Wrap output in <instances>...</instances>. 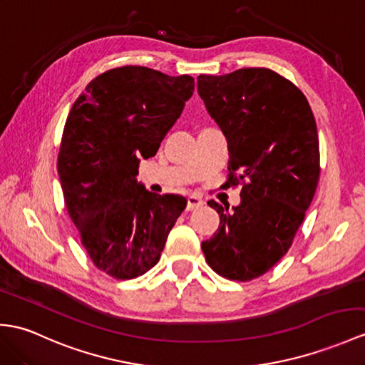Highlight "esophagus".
<instances>
[{
	"mask_svg": "<svg viewBox=\"0 0 365 365\" xmlns=\"http://www.w3.org/2000/svg\"><path fill=\"white\" fill-rule=\"evenodd\" d=\"M200 205H203L202 197L196 196V194H191V196L188 197V205H186V210L191 211V210L197 208V207H200Z\"/></svg>",
	"mask_w": 365,
	"mask_h": 365,
	"instance_id": "obj_1",
	"label": "esophagus"
}]
</instances>
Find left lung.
<instances>
[{
	"label": "left lung",
	"mask_w": 365,
	"mask_h": 365,
	"mask_svg": "<svg viewBox=\"0 0 365 365\" xmlns=\"http://www.w3.org/2000/svg\"><path fill=\"white\" fill-rule=\"evenodd\" d=\"M197 91L227 138V185L242 182L232 211L208 202L221 222L202 250L215 272L247 282L289 250L314 197L317 124L303 93L267 68L200 74Z\"/></svg>",
	"instance_id": "obj_1"
}]
</instances>
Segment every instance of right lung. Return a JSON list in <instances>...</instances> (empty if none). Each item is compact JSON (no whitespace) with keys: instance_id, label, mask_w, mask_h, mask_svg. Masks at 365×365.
Wrapping results in <instances>:
<instances>
[{"instance_id":"right-lung-1","label":"right lung","mask_w":365,"mask_h":365,"mask_svg":"<svg viewBox=\"0 0 365 365\" xmlns=\"http://www.w3.org/2000/svg\"><path fill=\"white\" fill-rule=\"evenodd\" d=\"M192 91L188 74L121 66L93 79L66 118L57 158L65 205L91 261L115 278L154 267L186 207L177 194L148 191L137 175Z\"/></svg>"}]
</instances>
